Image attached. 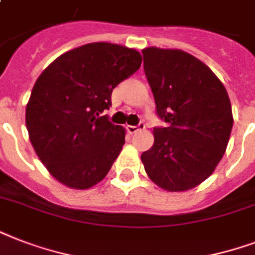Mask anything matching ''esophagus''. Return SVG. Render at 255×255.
Segmentation results:
<instances>
[{
	"label": "esophagus",
	"mask_w": 255,
	"mask_h": 255,
	"mask_svg": "<svg viewBox=\"0 0 255 255\" xmlns=\"http://www.w3.org/2000/svg\"><path fill=\"white\" fill-rule=\"evenodd\" d=\"M144 127H145L144 123H139L137 126H127V131L129 132V133H136V132L141 131Z\"/></svg>",
	"instance_id": "1"
}]
</instances>
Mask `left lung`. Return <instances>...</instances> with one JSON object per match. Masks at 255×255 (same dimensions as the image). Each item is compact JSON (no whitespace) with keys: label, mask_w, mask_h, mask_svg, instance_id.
Returning <instances> with one entry per match:
<instances>
[{"label":"left lung","mask_w":255,"mask_h":255,"mask_svg":"<svg viewBox=\"0 0 255 255\" xmlns=\"http://www.w3.org/2000/svg\"><path fill=\"white\" fill-rule=\"evenodd\" d=\"M144 71L156 111L168 127L155 128L143 152L148 177L168 192L193 189L213 173L229 143L232 104L208 66L178 49H143Z\"/></svg>","instance_id":"left-lung-1"}]
</instances>
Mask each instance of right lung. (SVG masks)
Segmentation results:
<instances>
[{"mask_svg": "<svg viewBox=\"0 0 255 255\" xmlns=\"http://www.w3.org/2000/svg\"><path fill=\"white\" fill-rule=\"evenodd\" d=\"M137 50L95 42L62 54L38 77L26 104L29 139L46 169L71 189L106 177L126 129L102 115L112 90L141 65Z\"/></svg>", "mask_w": 255, "mask_h": 255, "instance_id": "1", "label": "right lung"}]
</instances>
